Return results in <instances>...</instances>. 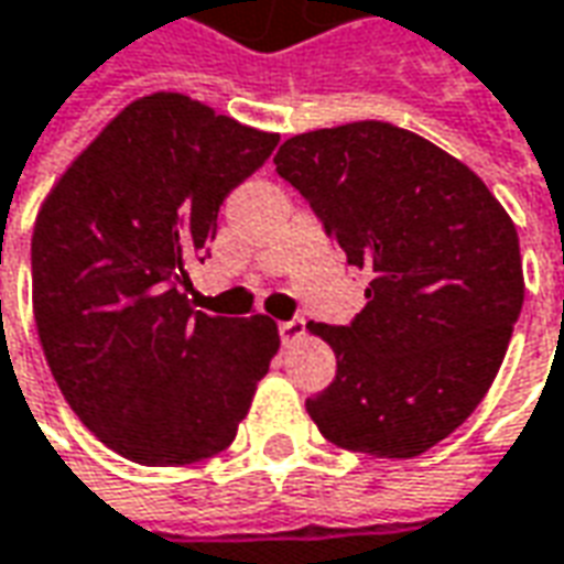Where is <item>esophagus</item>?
I'll return each instance as SVG.
<instances>
[{"label": "esophagus", "mask_w": 564, "mask_h": 564, "mask_svg": "<svg viewBox=\"0 0 564 564\" xmlns=\"http://www.w3.org/2000/svg\"><path fill=\"white\" fill-rule=\"evenodd\" d=\"M278 329H281V341L290 348V345H295L299 338L305 336V321H299V317L295 321H283Z\"/></svg>", "instance_id": "esophagus-1"}]
</instances>
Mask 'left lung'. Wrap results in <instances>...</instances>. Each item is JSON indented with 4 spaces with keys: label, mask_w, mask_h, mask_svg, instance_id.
Segmentation results:
<instances>
[{
    "label": "left lung",
    "mask_w": 564,
    "mask_h": 564,
    "mask_svg": "<svg viewBox=\"0 0 564 564\" xmlns=\"http://www.w3.org/2000/svg\"><path fill=\"white\" fill-rule=\"evenodd\" d=\"M274 164L372 278L350 326L308 323L338 364L311 421L350 452L415 458L501 369L525 299L513 219L464 161L388 121L295 133Z\"/></svg>",
    "instance_id": "1"
}]
</instances>
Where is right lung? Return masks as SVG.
<instances>
[{
    "label": "right lung",
    "mask_w": 564,
    "mask_h": 564,
    "mask_svg": "<svg viewBox=\"0 0 564 564\" xmlns=\"http://www.w3.org/2000/svg\"><path fill=\"white\" fill-rule=\"evenodd\" d=\"M278 140L155 90L124 106L39 207V341L69 409L121 458H214L250 412L278 323L210 317L180 286L216 238L219 204Z\"/></svg>",
    "instance_id": "add662e5"
}]
</instances>
